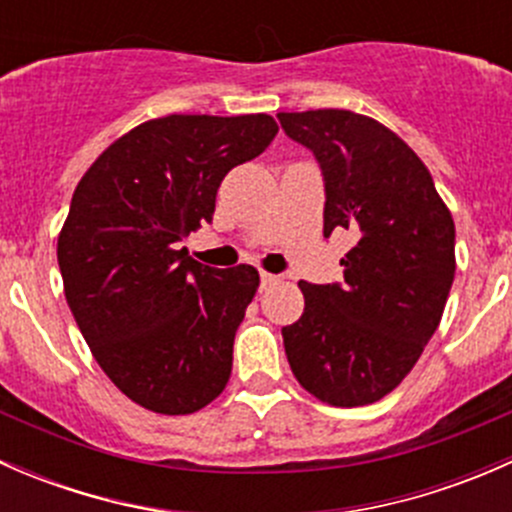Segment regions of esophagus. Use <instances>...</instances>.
<instances>
[{
  "instance_id": "esophagus-1",
  "label": "esophagus",
  "mask_w": 512,
  "mask_h": 512,
  "mask_svg": "<svg viewBox=\"0 0 512 512\" xmlns=\"http://www.w3.org/2000/svg\"><path fill=\"white\" fill-rule=\"evenodd\" d=\"M277 280H280L277 275H270V272H260V289H267L270 285H275Z\"/></svg>"
}]
</instances>
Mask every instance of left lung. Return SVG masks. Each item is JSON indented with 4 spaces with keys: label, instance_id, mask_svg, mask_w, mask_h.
Masks as SVG:
<instances>
[{
    "label": "left lung",
    "instance_id": "1",
    "mask_svg": "<svg viewBox=\"0 0 512 512\" xmlns=\"http://www.w3.org/2000/svg\"><path fill=\"white\" fill-rule=\"evenodd\" d=\"M324 175V237L349 230L344 282H299L282 327L299 384L329 406L384 399L414 369L456 275V225L423 160L379 121L344 108L277 113Z\"/></svg>",
    "mask_w": 512,
    "mask_h": 512
}]
</instances>
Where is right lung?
Segmentation results:
<instances>
[{"mask_svg":"<svg viewBox=\"0 0 512 512\" xmlns=\"http://www.w3.org/2000/svg\"><path fill=\"white\" fill-rule=\"evenodd\" d=\"M275 136L267 113H170L113 141L76 185L56 245L66 302L98 366L143 409L185 416L223 394L260 275L200 265L178 242Z\"/></svg>","mask_w":512,"mask_h":512,"instance_id":"add662e5","label":"right lung"}]
</instances>
